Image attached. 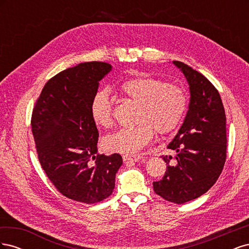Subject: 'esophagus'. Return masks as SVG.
I'll list each match as a JSON object with an SVG mask.
<instances>
[{
  "label": "esophagus",
  "mask_w": 249,
  "mask_h": 249,
  "mask_svg": "<svg viewBox=\"0 0 249 249\" xmlns=\"http://www.w3.org/2000/svg\"><path fill=\"white\" fill-rule=\"evenodd\" d=\"M141 155L137 154H125L123 156V159L124 163H130V162H139L142 159Z\"/></svg>",
  "instance_id": "obj_1"
}]
</instances>
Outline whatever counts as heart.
Returning <instances> with one entry per match:
<instances>
[{
	"label": "heart",
	"mask_w": 249,
	"mask_h": 249,
	"mask_svg": "<svg viewBox=\"0 0 249 249\" xmlns=\"http://www.w3.org/2000/svg\"><path fill=\"white\" fill-rule=\"evenodd\" d=\"M119 91L125 99L137 105L134 122L136 124L124 127L109 135L104 143L113 152L136 153L154 136L176 131L182 123L187 109L184 90L171 83H163L153 77H138L124 82ZM91 116L104 129L114 125L113 106L107 90H99L91 101Z\"/></svg>",
	"instance_id": "heart-1"
}]
</instances>
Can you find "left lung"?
Listing matches in <instances>:
<instances>
[{
  "label": "left lung",
  "mask_w": 249,
  "mask_h": 249,
  "mask_svg": "<svg viewBox=\"0 0 249 249\" xmlns=\"http://www.w3.org/2000/svg\"><path fill=\"white\" fill-rule=\"evenodd\" d=\"M173 63L189 83V110L167 146L176 156H162L166 171L153 186L165 200L185 203L205 194L221 175L227 159V116L212 83L187 64Z\"/></svg>",
  "instance_id": "obj_1"
}]
</instances>
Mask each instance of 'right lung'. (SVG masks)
I'll return each instance as SVG.
<instances>
[{
	"label": "right lung",
	"mask_w": 249,
	"mask_h": 249,
	"mask_svg": "<svg viewBox=\"0 0 249 249\" xmlns=\"http://www.w3.org/2000/svg\"><path fill=\"white\" fill-rule=\"evenodd\" d=\"M111 71L106 62L80 63L50 79L33 108L32 133L42 169L65 197L87 205L108 198L123 165L119 154L97 153L91 101Z\"/></svg>",
	"instance_id": "add662e5"
}]
</instances>
